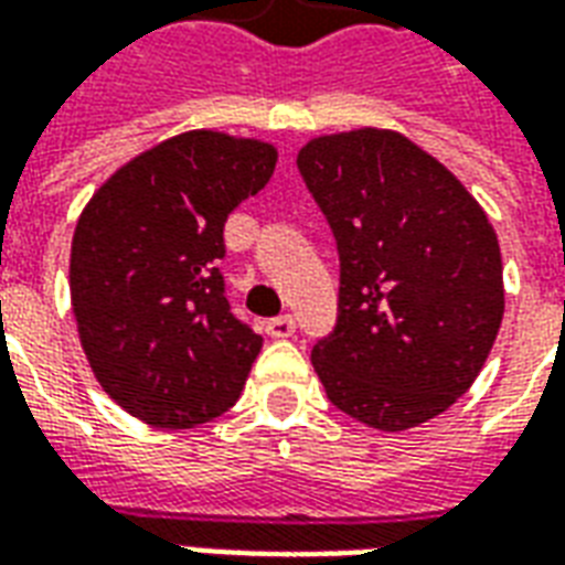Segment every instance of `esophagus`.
<instances>
[{
  "label": "esophagus",
  "mask_w": 565,
  "mask_h": 565,
  "mask_svg": "<svg viewBox=\"0 0 565 565\" xmlns=\"http://www.w3.org/2000/svg\"><path fill=\"white\" fill-rule=\"evenodd\" d=\"M266 332H269L271 339H290L296 332V320L290 315H281V318H271L266 320Z\"/></svg>",
  "instance_id": "1"
}]
</instances>
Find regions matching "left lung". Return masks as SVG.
Masks as SVG:
<instances>
[{
    "label": "left lung",
    "mask_w": 565,
    "mask_h": 565,
    "mask_svg": "<svg viewBox=\"0 0 565 565\" xmlns=\"http://www.w3.org/2000/svg\"><path fill=\"white\" fill-rule=\"evenodd\" d=\"M296 166L339 247V318L311 351L323 391L384 433L426 424L472 387L505 311L484 209L391 129L311 139Z\"/></svg>",
    "instance_id": "obj_1"
}]
</instances>
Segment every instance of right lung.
Instances as JSON below:
<instances>
[{"label": "right lung", "instance_id": "add662e5", "mask_svg": "<svg viewBox=\"0 0 565 565\" xmlns=\"http://www.w3.org/2000/svg\"><path fill=\"white\" fill-rule=\"evenodd\" d=\"M278 150L193 129L120 166L81 211L68 290L103 391L160 429L230 412L263 339L235 318L223 223L269 184Z\"/></svg>", "mask_w": 565, "mask_h": 565}]
</instances>
